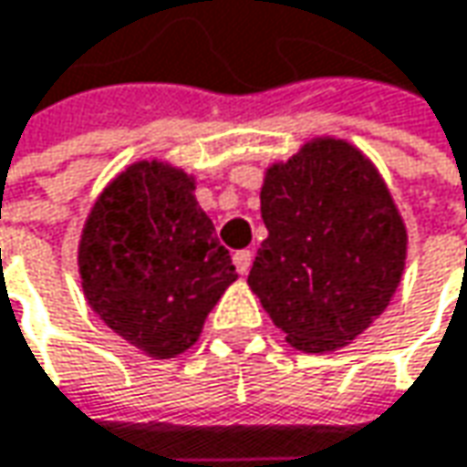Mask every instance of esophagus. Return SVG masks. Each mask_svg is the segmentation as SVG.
<instances>
[{"label":"esophagus","instance_id":"34e87169","mask_svg":"<svg viewBox=\"0 0 467 467\" xmlns=\"http://www.w3.org/2000/svg\"><path fill=\"white\" fill-rule=\"evenodd\" d=\"M234 266H237V272L240 274H248L251 272V264H254V254L251 251H237V254L233 255Z\"/></svg>","mask_w":467,"mask_h":467}]
</instances>
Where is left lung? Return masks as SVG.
<instances>
[{
  "mask_svg": "<svg viewBox=\"0 0 467 467\" xmlns=\"http://www.w3.org/2000/svg\"><path fill=\"white\" fill-rule=\"evenodd\" d=\"M269 237L248 287L303 353H335L387 311L402 282L408 227L376 164L335 135L306 140L264 172Z\"/></svg>",
  "mask_w": 467,
  "mask_h": 467,
  "instance_id": "8db88e82",
  "label": "left lung"
}]
</instances>
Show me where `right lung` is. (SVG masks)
Masks as SVG:
<instances>
[{
    "label": "right lung",
    "mask_w": 467,
    "mask_h": 467,
    "mask_svg": "<svg viewBox=\"0 0 467 467\" xmlns=\"http://www.w3.org/2000/svg\"><path fill=\"white\" fill-rule=\"evenodd\" d=\"M78 274L99 318L156 360L191 350L237 279L195 201V177L167 159L132 161L99 193L78 243Z\"/></svg>",
    "instance_id": "add662e5"
}]
</instances>
